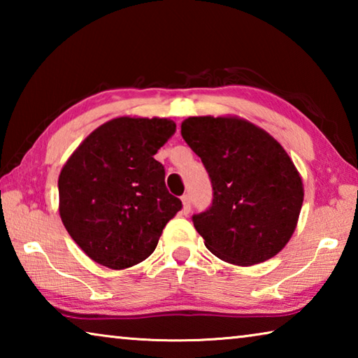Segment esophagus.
Listing matches in <instances>:
<instances>
[{
	"mask_svg": "<svg viewBox=\"0 0 358 358\" xmlns=\"http://www.w3.org/2000/svg\"><path fill=\"white\" fill-rule=\"evenodd\" d=\"M181 202H183V213L187 215L191 211V197H189V194H185V196L181 197Z\"/></svg>",
	"mask_w": 358,
	"mask_h": 358,
	"instance_id": "1",
	"label": "esophagus"
}]
</instances>
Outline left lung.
<instances>
[{"mask_svg": "<svg viewBox=\"0 0 358 358\" xmlns=\"http://www.w3.org/2000/svg\"><path fill=\"white\" fill-rule=\"evenodd\" d=\"M181 136L201 157L213 201L194 227L216 257L254 265L276 256L292 237L303 203L299 172L268 132L235 117H191Z\"/></svg>", "mask_w": 358, "mask_h": 358, "instance_id": "obj_1", "label": "left lung"}]
</instances>
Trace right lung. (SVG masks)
Returning <instances> with one entry per match:
<instances>
[{
	"mask_svg": "<svg viewBox=\"0 0 358 358\" xmlns=\"http://www.w3.org/2000/svg\"><path fill=\"white\" fill-rule=\"evenodd\" d=\"M166 118L120 117L94 129L58 178L59 216L90 259L121 270L156 250L162 229L181 210L155 159L175 132Z\"/></svg>",
	"mask_w": 358,
	"mask_h": 358,
	"instance_id": "right-lung-1",
	"label": "right lung"
}]
</instances>
